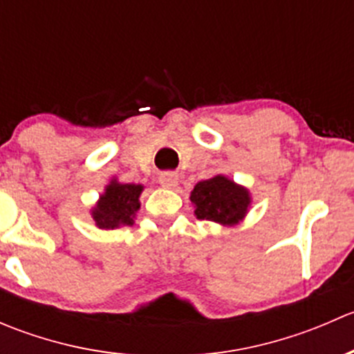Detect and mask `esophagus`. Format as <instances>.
Here are the masks:
<instances>
[{
    "label": "esophagus",
    "mask_w": 354,
    "mask_h": 354,
    "mask_svg": "<svg viewBox=\"0 0 354 354\" xmlns=\"http://www.w3.org/2000/svg\"><path fill=\"white\" fill-rule=\"evenodd\" d=\"M159 183L162 185L164 188H173L178 185V174L176 173H171V171H167V173H162L159 176Z\"/></svg>",
    "instance_id": "34e87169"
}]
</instances>
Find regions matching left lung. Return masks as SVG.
<instances>
[{
  "label": "left lung",
  "mask_w": 354,
  "mask_h": 354,
  "mask_svg": "<svg viewBox=\"0 0 354 354\" xmlns=\"http://www.w3.org/2000/svg\"><path fill=\"white\" fill-rule=\"evenodd\" d=\"M190 200L197 219L212 221L223 226H234L243 221L252 203L250 192L223 174L198 181Z\"/></svg>",
  "instance_id": "8db88e82"
}]
</instances>
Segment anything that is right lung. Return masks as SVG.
<instances>
[{
    "mask_svg": "<svg viewBox=\"0 0 354 354\" xmlns=\"http://www.w3.org/2000/svg\"><path fill=\"white\" fill-rule=\"evenodd\" d=\"M144 187L135 183H120L116 178L109 181L104 194L92 207L91 214L99 230H114L120 226H131L137 210L140 209V197Z\"/></svg>",
    "mask_w": 354,
    "mask_h": 354,
    "instance_id": "1",
    "label": "right lung"
}]
</instances>
